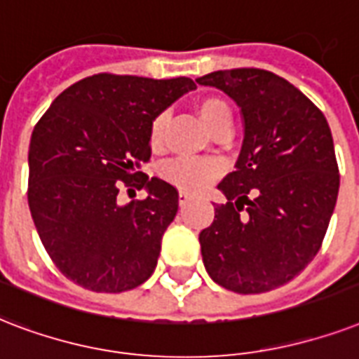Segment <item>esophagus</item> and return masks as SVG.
Masks as SVG:
<instances>
[{"label":"esophagus","instance_id":"34e87169","mask_svg":"<svg viewBox=\"0 0 359 359\" xmlns=\"http://www.w3.org/2000/svg\"><path fill=\"white\" fill-rule=\"evenodd\" d=\"M177 200H180V205H187L189 200H191V194L185 193V191H180V194H177Z\"/></svg>","mask_w":359,"mask_h":359}]
</instances>
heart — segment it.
Returning a JSON list of instances; mask_svg holds the SVG:
<instances>
[{"label":"heart","instance_id":"heart-1","mask_svg":"<svg viewBox=\"0 0 359 359\" xmlns=\"http://www.w3.org/2000/svg\"><path fill=\"white\" fill-rule=\"evenodd\" d=\"M196 112H198V118L202 119V123L205 125V129L210 130L213 136H217L219 133H224V130H230V127H232V110H230L229 102L223 101L221 97H202L196 102ZM166 121H168L166 114H159L151 121L149 142H151V146L155 149L161 148V144H163ZM161 176H163L165 182L176 185L182 191L198 193L219 176V166L215 163H210V161L180 159L172 161V163L163 166Z\"/></svg>","mask_w":359,"mask_h":359}]
</instances>
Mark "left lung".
<instances>
[{
    "label": "left lung",
    "mask_w": 359,
    "mask_h": 359,
    "mask_svg": "<svg viewBox=\"0 0 359 359\" xmlns=\"http://www.w3.org/2000/svg\"><path fill=\"white\" fill-rule=\"evenodd\" d=\"M241 108L236 170L219 183L226 204L200 232L205 271L238 294L286 285L316 257L339 193V168L324 114L288 80L264 69L196 79Z\"/></svg>",
    "instance_id": "8db88e82"
}]
</instances>
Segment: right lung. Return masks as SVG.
<instances>
[{"mask_svg":"<svg viewBox=\"0 0 359 359\" xmlns=\"http://www.w3.org/2000/svg\"><path fill=\"white\" fill-rule=\"evenodd\" d=\"M191 79L93 74L63 93L29 142L27 202L55 268L93 292H125L148 280L177 213V189L136 172L151 157V121ZM121 184L149 196L117 204Z\"/></svg>","mask_w":359,"mask_h":359,"instance_id":"1","label":"right lung"}]
</instances>
